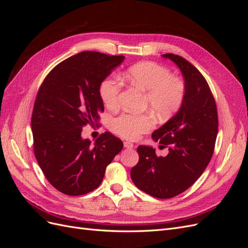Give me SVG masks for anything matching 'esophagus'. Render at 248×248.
<instances>
[{"instance_id":"obj_1","label":"esophagus","mask_w":248,"mask_h":248,"mask_svg":"<svg viewBox=\"0 0 248 248\" xmlns=\"http://www.w3.org/2000/svg\"><path fill=\"white\" fill-rule=\"evenodd\" d=\"M124 147L126 149H132L134 146H133L132 142H130V141H124Z\"/></svg>"}]
</instances>
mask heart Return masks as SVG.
Instances as JSON below:
<instances>
[{"label": "heart", "instance_id": "heart-1", "mask_svg": "<svg viewBox=\"0 0 248 248\" xmlns=\"http://www.w3.org/2000/svg\"><path fill=\"white\" fill-rule=\"evenodd\" d=\"M123 78L133 87L146 93V103L154 114L166 118L181 107L185 96V85L181 78L170 77L169 69L154 62H140L129 67ZM121 82L108 77L101 82L100 97L108 108H117ZM155 124L149 115L123 114L111 122V129L119 136L136 140L141 133L152 128Z\"/></svg>", "mask_w": 248, "mask_h": 248}]
</instances>
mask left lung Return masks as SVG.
Wrapping results in <instances>:
<instances>
[{
	"label": "left lung",
	"mask_w": 248,
	"mask_h": 248,
	"mask_svg": "<svg viewBox=\"0 0 248 248\" xmlns=\"http://www.w3.org/2000/svg\"><path fill=\"white\" fill-rule=\"evenodd\" d=\"M182 73L185 96L176 114L152 134L169 147L167 156H157L151 146L138 147L140 160L130 171L139 189L157 199H170L197 181L213 155L218 117L213 95L202 73L184 58L167 54Z\"/></svg>",
	"instance_id": "left-lung-1"
}]
</instances>
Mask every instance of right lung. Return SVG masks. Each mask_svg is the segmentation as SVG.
Masks as SVG:
<instances>
[{"label": "right lung", "instance_id": "obj_1", "mask_svg": "<svg viewBox=\"0 0 248 248\" xmlns=\"http://www.w3.org/2000/svg\"><path fill=\"white\" fill-rule=\"evenodd\" d=\"M124 56L81 51L58 64L43 80L32 115L34 152L44 176L67 196L98 187L123 142L109 132L91 145L82 127L98 122L104 110L99 88Z\"/></svg>", "mask_w": 248, "mask_h": 248}]
</instances>
